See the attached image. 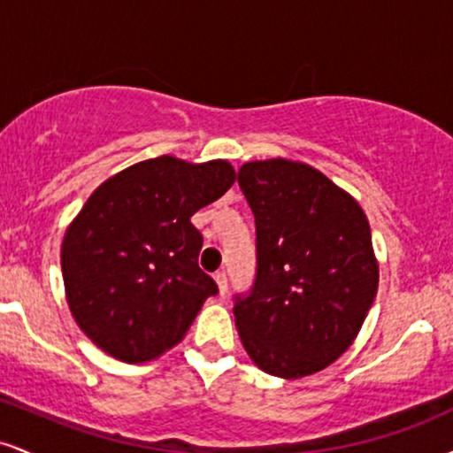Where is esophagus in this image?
Wrapping results in <instances>:
<instances>
[{
  "mask_svg": "<svg viewBox=\"0 0 453 453\" xmlns=\"http://www.w3.org/2000/svg\"><path fill=\"white\" fill-rule=\"evenodd\" d=\"M215 283H217V289H219L221 296L227 292V277H226V273H217L215 274Z\"/></svg>",
  "mask_w": 453,
  "mask_h": 453,
  "instance_id": "34e87169",
  "label": "esophagus"
}]
</instances>
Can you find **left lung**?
Returning a JSON list of instances; mask_svg holds the SVG:
<instances>
[{
	"label": "left lung",
	"instance_id": "left-lung-1",
	"mask_svg": "<svg viewBox=\"0 0 453 453\" xmlns=\"http://www.w3.org/2000/svg\"><path fill=\"white\" fill-rule=\"evenodd\" d=\"M257 234V274L234 321L244 351L268 375L300 379L349 349L375 300L371 226L351 194L294 159L238 170Z\"/></svg>",
	"mask_w": 453,
	"mask_h": 453
}]
</instances>
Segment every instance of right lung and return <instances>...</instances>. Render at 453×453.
<instances>
[{
  "label": "right lung",
  "instance_id": "add662e5",
  "mask_svg": "<svg viewBox=\"0 0 453 453\" xmlns=\"http://www.w3.org/2000/svg\"><path fill=\"white\" fill-rule=\"evenodd\" d=\"M236 180L230 161L161 155L106 179L61 242L65 300L104 353L150 362L185 339L217 285L197 266L191 217Z\"/></svg>",
  "mask_w": 453,
  "mask_h": 453
}]
</instances>
